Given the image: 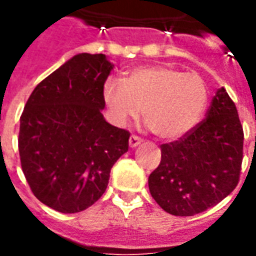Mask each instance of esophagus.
<instances>
[{"label":"esophagus","mask_w":256,"mask_h":256,"mask_svg":"<svg viewBox=\"0 0 256 256\" xmlns=\"http://www.w3.org/2000/svg\"><path fill=\"white\" fill-rule=\"evenodd\" d=\"M142 142V140L137 137V136H132L130 140H128V145H130V148H136V146H138Z\"/></svg>","instance_id":"obj_1"}]
</instances>
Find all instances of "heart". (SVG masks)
Returning a JSON list of instances; mask_svg holds the SVG:
<instances>
[{
  "mask_svg": "<svg viewBox=\"0 0 256 256\" xmlns=\"http://www.w3.org/2000/svg\"><path fill=\"white\" fill-rule=\"evenodd\" d=\"M102 97L118 126L136 120L142 110L150 130L159 138L172 141L188 134L202 119L208 90L198 74L154 66L132 71L124 84L108 79Z\"/></svg>",
  "mask_w": 256,
  "mask_h": 256,
  "instance_id": "heart-1",
  "label": "heart"
}]
</instances>
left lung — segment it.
Instances as JSON below:
<instances>
[{
	"label": "left lung",
	"mask_w": 256,
	"mask_h": 256,
	"mask_svg": "<svg viewBox=\"0 0 256 256\" xmlns=\"http://www.w3.org/2000/svg\"><path fill=\"white\" fill-rule=\"evenodd\" d=\"M244 133L236 106L216 90L206 119L174 142L160 145V164L148 178L150 192L166 212H203L236 188Z\"/></svg>",
	"instance_id": "obj_1"
}]
</instances>
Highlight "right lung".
<instances>
[{"instance_id":"right-lung-1","label":"right lung","mask_w":256,"mask_h":256,"mask_svg":"<svg viewBox=\"0 0 256 256\" xmlns=\"http://www.w3.org/2000/svg\"><path fill=\"white\" fill-rule=\"evenodd\" d=\"M112 68L106 54L79 53L36 84L20 116L22 170L34 196L58 212L94 204L128 150L130 133L101 114Z\"/></svg>"}]
</instances>
